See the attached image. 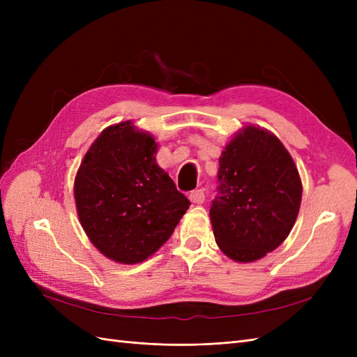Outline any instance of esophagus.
<instances>
[{
	"instance_id": "1",
	"label": "esophagus",
	"mask_w": 357,
	"mask_h": 357,
	"mask_svg": "<svg viewBox=\"0 0 357 357\" xmlns=\"http://www.w3.org/2000/svg\"><path fill=\"white\" fill-rule=\"evenodd\" d=\"M189 199H190L193 204H202V202L205 201V193H204L202 189H197V190L190 192Z\"/></svg>"
}]
</instances>
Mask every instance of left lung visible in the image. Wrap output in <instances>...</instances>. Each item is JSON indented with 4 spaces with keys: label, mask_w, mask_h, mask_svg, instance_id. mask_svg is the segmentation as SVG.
I'll return each instance as SVG.
<instances>
[{
    "label": "left lung",
    "mask_w": 357,
    "mask_h": 357,
    "mask_svg": "<svg viewBox=\"0 0 357 357\" xmlns=\"http://www.w3.org/2000/svg\"><path fill=\"white\" fill-rule=\"evenodd\" d=\"M299 172L280 139L247 126L225 147L210 207L214 238L236 262H253L282 244L296 222Z\"/></svg>",
    "instance_id": "8db88e82"
}]
</instances>
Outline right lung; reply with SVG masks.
<instances>
[{
    "label": "right lung",
    "instance_id": "obj_1",
    "mask_svg": "<svg viewBox=\"0 0 357 357\" xmlns=\"http://www.w3.org/2000/svg\"><path fill=\"white\" fill-rule=\"evenodd\" d=\"M152 135L131 122L109 126L77 171L74 198L92 244L119 264H138L164 244L189 199L159 168Z\"/></svg>",
    "mask_w": 357,
    "mask_h": 357
}]
</instances>
